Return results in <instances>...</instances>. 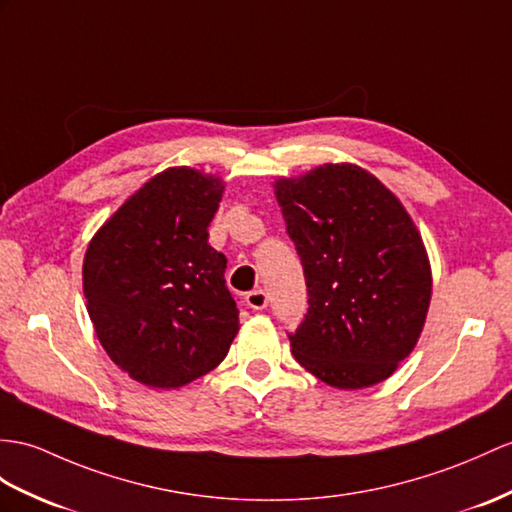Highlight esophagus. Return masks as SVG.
<instances>
[{"instance_id": "obj_1", "label": "esophagus", "mask_w": 512, "mask_h": 512, "mask_svg": "<svg viewBox=\"0 0 512 512\" xmlns=\"http://www.w3.org/2000/svg\"><path fill=\"white\" fill-rule=\"evenodd\" d=\"M245 302L252 310H265L269 306V295L263 289H256V291H249L245 295Z\"/></svg>"}]
</instances>
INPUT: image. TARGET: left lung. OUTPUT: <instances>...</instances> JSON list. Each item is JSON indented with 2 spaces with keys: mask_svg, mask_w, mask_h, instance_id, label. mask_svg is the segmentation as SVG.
I'll return each instance as SVG.
<instances>
[{
  "mask_svg": "<svg viewBox=\"0 0 512 512\" xmlns=\"http://www.w3.org/2000/svg\"><path fill=\"white\" fill-rule=\"evenodd\" d=\"M276 197L302 260L308 310L289 334L299 365L336 389L386 380L426 323V247L386 186L356 165L280 178Z\"/></svg>",
  "mask_w": 512,
  "mask_h": 512,
  "instance_id": "1",
  "label": "left lung"
}]
</instances>
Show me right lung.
I'll list each match as a JSON object with an SVG mask.
<instances>
[{
  "label": "right lung",
  "instance_id": "obj_1",
  "mask_svg": "<svg viewBox=\"0 0 512 512\" xmlns=\"http://www.w3.org/2000/svg\"><path fill=\"white\" fill-rule=\"evenodd\" d=\"M223 184L189 167L145 182L97 230L82 267L86 310L119 369L154 389L213 371L239 332L226 256L208 245Z\"/></svg>",
  "mask_w": 512,
  "mask_h": 512
}]
</instances>
